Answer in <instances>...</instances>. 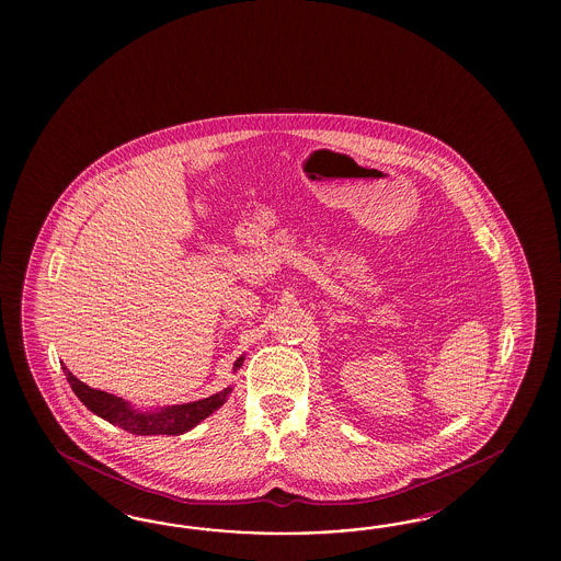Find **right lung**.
Returning <instances> with one entry per match:
<instances>
[{
  "label": "right lung",
  "mask_w": 561,
  "mask_h": 561,
  "mask_svg": "<svg viewBox=\"0 0 561 561\" xmlns=\"http://www.w3.org/2000/svg\"><path fill=\"white\" fill-rule=\"evenodd\" d=\"M244 357H238L234 362V370L242 366ZM64 373L71 385V391L78 394V399L84 403L85 408L92 413L101 415L102 420L111 424L119 425L129 434L137 436H156V434H167V436H179L185 434L191 427L199 424L207 415H211L216 409L224 405L228 392L232 391L230 387L224 391L216 392L202 401H193L185 405H174V408L162 409L156 413H139L129 408L121 397H115L111 392L96 391L90 389L84 382H80L73 374L69 373L64 366Z\"/></svg>",
  "instance_id": "obj_1"
}]
</instances>
